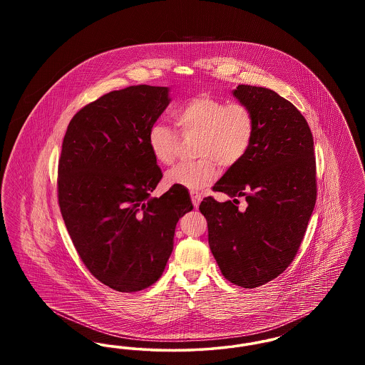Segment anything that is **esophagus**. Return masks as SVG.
I'll list each match as a JSON object with an SVG mask.
<instances>
[{
  "instance_id": "obj_1",
  "label": "esophagus",
  "mask_w": 365,
  "mask_h": 365,
  "mask_svg": "<svg viewBox=\"0 0 365 365\" xmlns=\"http://www.w3.org/2000/svg\"><path fill=\"white\" fill-rule=\"evenodd\" d=\"M201 200H202V194H200V192H191V201H192L194 208H198Z\"/></svg>"
}]
</instances>
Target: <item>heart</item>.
<instances>
[{
	"mask_svg": "<svg viewBox=\"0 0 365 365\" xmlns=\"http://www.w3.org/2000/svg\"><path fill=\"white\" fill-rule=\"evenodd\" d=\"M175 123L183 137H197L195 161L185 163L167 174L170 186L200 190L210 185L219 174L217 163L231 168L241 163L250 149L256 130L252 109L241 103L200 94L180 105L174 113ZM179 138L171 127L155 123L148 131V146L158 164L171 165L176 158Z\"/></svg>",
	"mask_w": 365,
	"mask_h": 365,
	"instance_id": "heart-1",
	"label": "heart"
}]
</instances>
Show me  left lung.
<instances>
[{
  "label": "left lung",
  "mask_w": 365,
  "mask_h": 365,
  "mask_svg": "<svg viewBox=\"0 0 365 365\" xmlns=\"http://www.w3.org/2000/svg\"><path fill=\"white\" fill-rule=\"evenodd\" d=\"M232 96L256 119L242 161L213 186L232 200H202L212 255L223 277L245 289L277 278L294 260L316 202L311 128L290 101L265 87L240 85ZM243 196L241 212L235 205Z\"/></svg>",
  "instance_id": "obj_1"
}]
</instances>
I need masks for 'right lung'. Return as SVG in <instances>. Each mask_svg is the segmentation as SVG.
<instances>
[{"label":"right lung","mask_w":365,"mask_h":365,"mask_svg":"<svg viewBox=\"0 0 365 365\" xmlns=\"http://www.w3.org/2000/svg\"><path fill=\"white\" fill-rule=\"evenodd\" d=\"M171 103L168 87L115 90L71 120L58 160V205L87 269L122 293L161 277L178 220L192 209L189 191L173 186L150 197L163 178L148 131Z\"/></svg>","instance_id":"right-lung-1"}]
</instances>
